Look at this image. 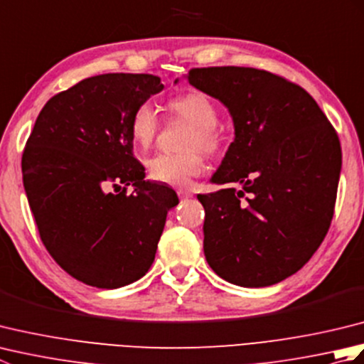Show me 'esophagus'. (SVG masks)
<instances>
[{
    "mask_svg": "<svg viewBox=\"0 0 364 364\" xmlns=\"http://www.w3.org/2000/svg\"><path fill=\"white\" fill-rule=\"evenodd\" d=\"M192 196L194 194H192L189 189H178V197L180 198H191Z\"/></svg>",
    "mask_w": 364,
    "mask_h": 364,
    "instance_id": "1",
    "label": "esophagus"
}]
</instances>
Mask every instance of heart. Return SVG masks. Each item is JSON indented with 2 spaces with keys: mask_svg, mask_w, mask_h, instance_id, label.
<instances>
[{
  "mask_svg": "<svg viewBox=\"0 0 364 364\" xmlns=\"http://www.w3.org/2000/svg\"><path fill=\"white\" fill-rule=\"evenodd\" d=\"M167 109L172 117L181 119L192 125L183 149L188 153L166 154L159 153L146 161L149 176L168 186H189L192 178L205 170L203 154L215 156L223 145L222 133L218 128L219 109L213 100L203 92H188V94L168 100ZM159 129V119L150 105L137 106L129 120V134L136 146L141 150L149 149Z\"/></svg>",
  "mask_w": 364,
  "mask_h": 364,
  "instance_id": "heart-1",
  "label": "heart"
}]
</instances>
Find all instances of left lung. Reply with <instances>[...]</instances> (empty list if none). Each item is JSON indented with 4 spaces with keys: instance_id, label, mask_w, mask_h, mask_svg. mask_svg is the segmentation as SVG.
Listing matches in <instances>:
<instances>
[{
    "instance_id": "8db88e82",
    "label": "left lung",
    "mask_w": 364,
    "mask_h": 364,
    "mask_svg": "<svg viewBox=\"0 0 364 364\" xmlns=\"http://www.w3.org/2000/svg\"><path fill=\"white\" fill-rule=\"evenodd\" d=\"M188 81L228 107L235 141L197 196L203 250L215 274L244 288L270 286L304 267L333 218L341 145L305 89L250 67L192 68Z\"/></svg>"
}]
</instances>
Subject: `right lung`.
<instances>
[{
  "instance_id": "add662e5",
  "label": "right lung",
  "mask_w": 364,
  "mask_h": 364,
  "mask_svg": "<svg viewBox=\"0 0 364 364\" xmlns=\"http://www.w3.org/2000/svg\"><path fill=\"white\" fill-rule=\"evenodd\" d=\"M162 89L146 73L82 80L46 102L23 151V186L42 242L89 286L115 289L149 272L167 211L178 205L175 191L144 180L129 134L136 107Z\"/></svg>"
}]
</instances>
